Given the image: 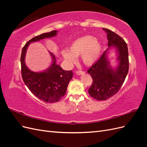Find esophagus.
I'll return each mask as SVG.
<instances>
[{"label": "esophagus", "instance_id": "obj_1", "mask_svg": "<svg viewBox=\"0 0 147 147\" xmlns=\"http://www.w3.org/2000/svg\"><path fill=\"white\" fill-rule=\"evenodd\" d=\"M75 73H76L77 75H81L84 74V72H83V71H76V72Z\"/></svg>", "mask_w": 147, "mask_h": 147}]
</instances>
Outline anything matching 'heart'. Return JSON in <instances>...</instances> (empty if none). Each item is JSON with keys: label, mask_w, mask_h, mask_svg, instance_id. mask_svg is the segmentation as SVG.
<instances>
[{"label": "heart", "mask_w": 147, "mask_h": 147, "mask_svg": "<svg viewBox=\"0 0 147 147\" xmlns=\"http://www.w3.org/2000/svg\"><path fill=\"white\" fill-rule=\"evenodd\" d=\"M102 45L98 40L91 35L80 37L70 43L69 50L62 51L61 55L65 63L70 67L77 62V57L81 56L86 65H92L99 59Z\"/></svg>", "instance_id": "b5f03b06"}]
</instances>
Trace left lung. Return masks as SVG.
Masks as SVG:
<instances>
[{
    "mask_svg": "<svg viewBox=\"0 0 147 147\" xmlns=\"http://www.w3.org/2000/svg\"><path fill=\"white\" fill-rule=\"evenodd\" d=\"M107 34L109 48L100 58L88 70L93 80L88 92L98 100H105L119 91L127 76L129 70L127 46L118 35L108 29L103 28ZM115 48L117 55L118 64L113 68L108 59L110 49Z\"/></svg>",
    "mask_w": 147,
    "mask_h": 147,
    "instance_id": "left-lung-1",
    "label": "left lung"
}]
</instances>
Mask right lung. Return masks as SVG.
I'll list each match as a JSON object with an SVG mask.
<instances>
[{
    "mask_svg": "<svg viewBox=\"0 0 147 147\" xmlns=\"http://www.w3.org/2000/svg\"><path fill=\"white\" fill-rule=\"evenodd\" d=\"M57 30L43 33L30 39L23 48L21 56V75L25 84L33 94L47 103H54L61 100L65 94L67 88L73 77L72 70L65 71L56 64L55 56L49 51L51 57V64L47 69L42 72L30 70L26 64V51L31 43L41 40L54 37L57 35Z\"/></svg>",
    "mask_w": 147,
    "mask_h": 147,
    "instance_id": "obj_1",
    "label": "right lung"
}]
</instances>
